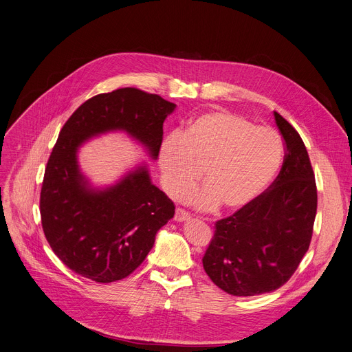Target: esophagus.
Wrapping results in <instances>:
<instances>
[{"label":"esophagus","instance_id":"34e87169","mask_svg":"<svg viewBox=\"0 0 352 352\" xmlns=\"http://www.w3.org/2000/svg\"><path fill=\"white\" fill-rule=\"evenodd\" d=\"M188 220H190L189 213H186L183 209H176V213H175V221H177V223H183V221H188Z\"/></svg>","mask_w":352,"mask_h":352}]
</instances>
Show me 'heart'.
<instances>
[{"instance_id": "b5f03b06", "label": "heart", "mask_w": 352, "mask_h": 352, "mask_svg": "<svg viewBox=\"0 0 352 352\" xmlns=\"http://www.w3.org/2000/svg\"><path fill=\"white\" fill-rule=\"evenodd\" d=\"M281 160L283 142L276 131L221 109L199 115L159 151L164 188L173 197L204 170L205 188L183 195L200 212H214L220 204L229 212L247 208L270 186Z\"/></svg>"}]
</instances>
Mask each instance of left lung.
Listing matches in <instances>:
<instances>
[{
	"instance_id": "obj_1",
	"label": "left lung",
	"mask_w": 352,
	"mask_h": 352,
	"mask_svg": "<svg viewBox=\"0 0 352 352\" xmlns=\"http://www.w3.org/2000/svg\"><path fill=\"white\" fill-rule=\"evenodd\" d=\"M274 119L285 143L277 179L252 204L216 223L203 257L210 280L237 297L270 293L287 283L313 236L317 188L311 162L298 132L280 113Z\"/></svg>"
}]
</instances>
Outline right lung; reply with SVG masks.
Here are the masks:
<instances>
[{
    "instance_id": "1",
    "label": "right lung",
    "mask_w": 352,
    "mask_h": 352,
    "mask_svg": "<svg viewBox=\"0 0 352 352\" xmlns=\"http://www.w3.org/2000/svg\"><path fill=\"white\" fill-rule=\"evenodd\" d=\"M175 108L159 95L120 88L82 103L59 132L41 189V221L54 253L76 274L96 283L128 277L175 216L146 163L96 188L79 168V149L95 136L123 132L156 160L163 122Z\"/></svg>"
}]
</instances>
